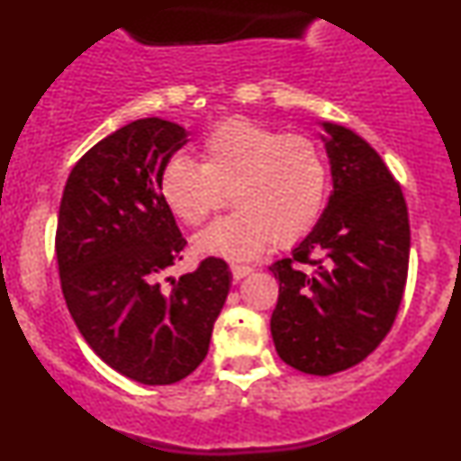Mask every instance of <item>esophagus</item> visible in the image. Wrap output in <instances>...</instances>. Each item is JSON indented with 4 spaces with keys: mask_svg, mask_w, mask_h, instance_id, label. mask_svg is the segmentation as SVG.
I'll return each instance as SVG.
<instances>
[{
    "mask_svg": "<svg viewBox=\"0 0 461 461\" xmlns=\"http://www.w3.org/2000/svg\"><path fill=\"white\" fill-rule=\"evenodd\" d=\"M249 273H253V267H249V264H231V275H234V279L247 277Z\"/></svg>",
    "mask_w": 461,
    "mask_h": 461,
    "instance_id": "esophagus-1",
    "label": "esophagus"
}]
</instances>
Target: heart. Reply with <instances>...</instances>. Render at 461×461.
Instances as JSON below:
<instances>
[{"label": "heart", "instance_id": "heart-1", "mask_svg": "<svg viewBox=\"0 0 461 461\" xmlns=\"http://www.w3.org/2000/svg\"><path fill=\"white\" fill-rule=\"evenodd\" d=\"M201 164L176 156L158 188L182 223L199 225L230 190L236 212L197 236L199 251L251 260L275 240L290 247L319 223L327 199V164L308 136L277 134L251 119H225L199 142Z\"/></svg>", "mask_w": 461, "mask_h": 461}]
</instances>
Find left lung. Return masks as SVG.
Returning <instances> with one entry per match:
<instances>
[{"label":"left lung","mask_w":461,"mask_h":461,"mask_svg":"<svg viewBox=\"0 0 461 461\" xmlns=\"http://www.w3.org/2000/svg\"><path fill=\"white\" fill-rule=\"evenodd\" d=\"M319 125L330 201L293 256L268 268L279 282L271 316L279 357L327 377L366 359L388 336L405 290L410 219L382 156L345 125Z\"/></svg>","instance_id":"obj_1"}]
</instances>
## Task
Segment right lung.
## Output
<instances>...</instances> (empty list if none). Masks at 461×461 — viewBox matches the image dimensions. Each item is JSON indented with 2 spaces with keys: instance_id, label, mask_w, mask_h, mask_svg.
I'll use <instances>...</instances> for the list:
<instances>
[{
  "instance_id": "add662e5",
  "label": "right lung",
  "mask_w": 461,
  "mask_h": 461,
  "mask_svg": "<svg viewBox=\"0 0 461 461\" xmlns=\"http://www.w3.org/2000/svg\"><path fill=\"white\" fill-rule=\"evenodd\" d=\"M186 142V128L158 116L123 125L73 167L58 214L62 294L79 333L145 385L182 382L203 362L231 285L221 258L164 277L186 240L158 179Z\"/></svg>"
}]
</instances>
